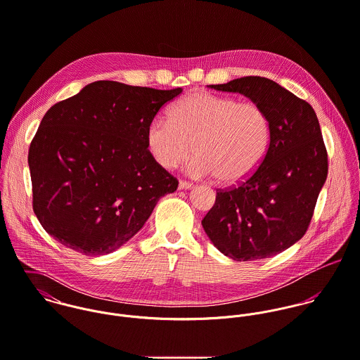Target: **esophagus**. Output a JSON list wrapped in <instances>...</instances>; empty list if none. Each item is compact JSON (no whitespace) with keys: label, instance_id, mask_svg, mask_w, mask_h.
I'll return each instance as SVG.
<instances>
[{"label":"esophagus","instance_id":"34e87169","mask_svg":"<svg viewBox=\"0 0 360 360\" xmlns=\"http://www.w3.org/2000/svg\"><path fill=\"white\" fill-rule=\"evenodd\" d=\"M192 186L193 185L191 182H186V181H179V185H178L179 189H191Z\"/></svg>","mask_w":360,"mask_h":360}]
</instances>
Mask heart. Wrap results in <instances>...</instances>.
I'll return each mask as SVG.
<instances>
[{
	"mask_svg": "<svg viewBox=\"0 0 360 360\" xmlns=\"http://www.w3.org/2000/svg\"><path fill=\"white\" fill-rule=\"evenodd\" d=\"M271 139V124L255 101L196 91L175 103L168 121L155 118L146 129V146L164 169L188 165L192 176H212L225 185L249 178L262 164Z\"/></svg>",
	"mask_w": 360,
	"mask_h": 360,
	"instance_id": "heart-1",
	"label": "heart"
}]
</instances>
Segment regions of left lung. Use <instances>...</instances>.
I'll return each mask as SVG.
<instances>
[{"label": "left lung", "mask_w": 360, "mask_h": 360, "mask_svg": "<svg viewBox=\"0 0 360 360\" xmlns=\"http://www.w3.org/2000/svg\"><path fill=\"white\" fill-rule=\"evenodd\" d=\"M209 87L260 104L271 124V139L264 160L246 181L217 192L202 225L217 249L233 260L276 256L304 235L327 179L317 115L309 103L267 77L245 76Z\"/></svg>", "instance_id": "left-lung-1"}]
</instances>
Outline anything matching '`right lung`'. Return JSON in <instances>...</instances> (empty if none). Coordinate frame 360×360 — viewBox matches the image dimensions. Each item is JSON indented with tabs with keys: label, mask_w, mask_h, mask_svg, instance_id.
Returning <instances> with one entry per match:
<instances>
[{
	"label": "right lung",
	"mask_w": 360,
	"mask_h": 360,
	"mask_svg": "<svg viewBox=\"0 0 360 360\" xmlns=\"http://www.w3.org/2000/svg\"><path fill=\"white\" fill-rule=\"evenodd\" d=\"M181 93L97 80L46 112L27 162L34 214L56 240L86 256L108 255L176 191L150 155L146 129Z\"/></svg>",
	"instance_id": "add662e5"
}]
</instances>
